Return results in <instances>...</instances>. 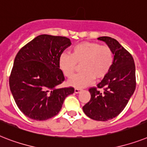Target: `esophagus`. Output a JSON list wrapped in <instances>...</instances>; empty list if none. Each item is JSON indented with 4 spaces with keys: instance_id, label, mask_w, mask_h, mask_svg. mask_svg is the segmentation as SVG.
<instances>
[{
    "instance_id": "1",
    "label": "esophagus",
    "mask_w": 147,
    "mask_h": 147,
    "mask_svg": "<svg viewBox=\"0 0 147 147\" xmlns=\"http://www.w3.org/2000/svg\"><path fill=\"white\" fill-rule=\"evenodd\" d=\"M81 90H82V89H80V88H76V89L74 90V92H75V93H79Z\"/></svg>"
}]
</instances>
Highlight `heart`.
Wrapping results in <instances>:
<instances>
[{"label":"heart","mask_w":147,"mask_h":147,"mask_svg":"<svg viewBox=\"0 0 147 147\" xmlns=\"http://www.w3.org/2000/svg\"><path fill=\"white\" fill-rule=\"evenodd\" d=\"M114 62V52L106 45L83 42L76 45L70 54L63 53L58 59V67L66 77L74 74L80 64L81 71L69 80L68 83L77 88L90 85L94 79L100 80L106 77Z\"/></svg>","instance_id":"b5f03b06"}]
</instances>
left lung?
Instances as JSON below:
<instances>
[{"label": "left lung", "instance_id": "left-lung-1", "mask_svg": "<svg viewBox=\"0 0 147 147\" xmlns=\"http://www.w3.org/2000/svg\"><path fill=\"white\" fill-rule=\"evenodd\" d=\"M107 43L114 52L109 73L97 85L90 87V100L83 107L84 113L96 121H106L121 112L136 88L135 64L132 55L118 41L109 36L98 38ZM103 89V92L100 90Z\"/></svg>", "mask_w": 147, "mask_h": 147}]
</instances>
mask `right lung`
I'll return each instance as SVG.
<instances>
[{
	"instance_id": "right-lung-1",
	"label": "right lung",
	"mask_w": 147,
	"mask_h": 147,
	"mask_svg": "<svg viewBox=\"0 0 147 147\" xmlns=\"http://www.w3.org/2000/svg\"><path fill=\"white\" fill-rule=\"evenodd\" d=\"M64 36L40 35L18 51L9 77L16 105L28 118L45 121L58 114L74 88H58L64 81L58 59L70 46Z\"/></svg>"
}]
</instances>
